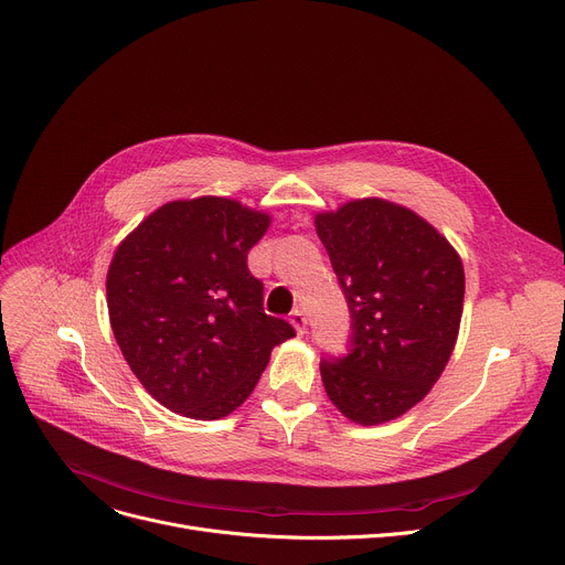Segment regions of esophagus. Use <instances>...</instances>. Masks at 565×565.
Instances as JSON below:
<instances>
[{"instance_id": "obj_1", "label": "esophagus", "mask_w": 565, "mask_h": 565, "mask_svg": "<svg viewBox=\"0 0 565 565\" xmlns=\"http://www.w3.org/2000/svg\"><path fill=\"white\" fill-rule=\"evenodd\" d=\"M289 321H291V326L296 328V332L298 334H302L306 332V326H308V319H306V312H302L300 308H296L291 315H289Z\"/></svg>"}]
</instances>
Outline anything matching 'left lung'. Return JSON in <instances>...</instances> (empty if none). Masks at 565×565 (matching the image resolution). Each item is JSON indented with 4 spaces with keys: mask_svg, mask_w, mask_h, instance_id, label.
Masks as SVG:
<instances>
[{
    "mask_svg": "<svg viewBox=\"0 0 565 565\" xmlns=\"http://www.w3.org/2000/svg\"><path fill=\"white\" fill-rule=\"evenodd\" d=\"M351 310L349 353L321 360L332 405L360 425L394 420L444 373L459 334L463 265L409 207L358 199L317 214Z\"/></svg>",
    "mask_w": 565,
    "mask_h": 565,
    "instance_id": "1",
    "label": "left lung"
}]
</instances>
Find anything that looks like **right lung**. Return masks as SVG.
<instances>
[{"label":"right lung","mask_w":565,"mask_h":565,"mask_svg":"<svg viewBox=\"0 0 565 565\" xmlns=\"http://www.w3.org/2000/svg\"><path fill=\"white\" fill-rule=\"evenodd\" d=\"M271 224L224 196L171 201L115 250L108 315L124 360L167 409L224 418L255 388L274 345L296 332L265 315L248 250Z\"/></svg>","instance_id":"right-lung-1"}]
</instances>
